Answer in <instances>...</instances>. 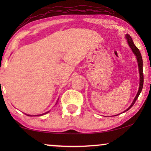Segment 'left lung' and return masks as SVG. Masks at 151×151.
Listing matches in <instances>:
<instances>
[{
    "mask_svg": "<svg viewBox=\"0 0 151 151\" xmlns=\"http://www.w3.org/2000/svg\"><path fill=\"white\" fill-rule=\"evenodd\" d=\"M125 38H126V39L127 40L128 45H129V47L131 48L132 52L134 53L135 57H136L137 63H138V67H139V76H140L139 81H140V82H139V90H138L136 96L134 97V100H133V101H132V104L130 105V106L127 109L125 110L123 112L129 111V110L134 105V104L135 102H136L137 99H138V97H139V94H140V93H141L142 86H143V83H144V76H143V70H142L143 63H142V58L141 54H140L139 48H138L136 46L134 45L133 40H132L131 36H130L129 34H126V35H125ZM117 115H119V114H116V115H114V116H117Z\"/></svg>",
    "mask_w": 151,
    "mask_h": 151,
    "instance_id": "left-lung-1",
    "label": "left lung"
}]
</instances>
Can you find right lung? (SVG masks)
<instances>
[{
    "mask_svg": "<svg viewBox=\"0 0 151 151\" xmlns=\"http://www.w3.org/2000/svg\"><path fill=\"white\" fill-rule=\"evenodd\" d=\"M57 102H58V101H57ZM57 103H56V104H57ZM50 112V111H47V112H45V113H43V114H37V115H30V114H27V116H42V115H43V114H47V113H48V112Z\"/></svg>",
    "mask_w": 151,
    "mask_h": 151,
    "instance_id": "right-lung-1",
    "label": "right lung"
}]
</instances>
